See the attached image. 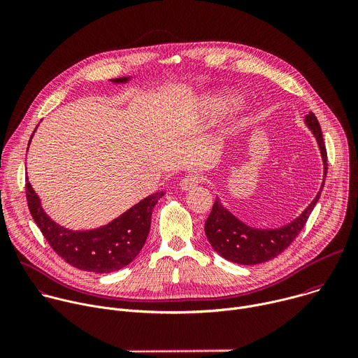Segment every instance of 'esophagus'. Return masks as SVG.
<instances>
[{"label":"esophagus","instance_id":"1","mask_svg":"<svg viewBox=\"0 0 358 358\" xmlns=\"http://www.w3.org/2000/svg\"><path fill=\"white\" fill-rule=\"evenodd\" d=\"M199 182H201V177H198L196 174H188L181 180L180 187L181 189L188 191V189H194Z\"/></svg>","mask_w":358,"mask_h":358}]
</instances>
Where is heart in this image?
Wrapping results in <instances>:
<instances>
[{
	"instance_id": "obj_1",
	"label": "heart",
	"mask_w": 358,
	"mask_h": 358,
	"mask_svg": "<svg viewBox=\"0 0 358 358\" xmlns=\"http://www.w3.org/2000/svg\"><path fill=\"white\" fill-rule=\"evenodd\" d=\"M238 97L234 94H229L227 92H217L207 97L206 106L213 119H220L222 113H225L228 109L236 106Z\"/></svg>"
}]
</instances>
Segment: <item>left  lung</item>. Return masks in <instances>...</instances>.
I'll list each match as a JSON object with an SVG mask.
<instances>
[{
  "instance_id": "1",
  "label": "left lung",
  "mask_w": 358,
  "mask_h": 358,
  "mask_svg": "<svg viewBox=\"0 0 358 358\" xmlns=\"http://www.w3.org/2000/svg\"><path fill=\"white\" fill-rule=\"evenodd\" d=\"M304 123L316 137L323 160V182L317 195L297 218L275 229H261L243 224L222 206L217 196L203 229H206V235L214 250L227 261L239 265H258L273 259L293 242L310 217L324 187V178L327 174V151L322 129L315 113L310 112L308 116H304Z\"/></svg>"
}]
</instances>
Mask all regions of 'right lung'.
<instances>
[{
	"instance_id": "add662e5",
	"label": "right lung",
	"mask_w": 358,
	"mask_h": 358,
	"mask_svg": "<svg viewBox=\"0 0 358 358\" xmlns=\"http://www.w3.org/2000/svg\"><path fill=\"white\" fill-rule=\"evenodd\" d=\"M130 79V76H124L110 79V82L126 83ZM25 192L29 213L50 248L69 265L94 273L119 271L137 257L150 232L152 208L164 195V191H160L145 196L108 225L87 231H72L46 215L28 177Z\"/></svg>"
}]
</instances>
